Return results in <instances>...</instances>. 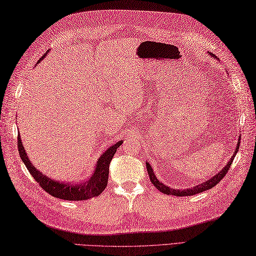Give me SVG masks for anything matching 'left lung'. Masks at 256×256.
Wrapping results in <instances>:
<instances>
[{
    "label": "left lung",
    "mask_w": 256,
    "mask_h": 256,
    "mask_svg": "<svg viewBox=\"0 0 256 256\" xmlns=\"http://www.w3.org/2000/svg\"><path fill=\"white\" fill-rule=\"evenodd\" d=\"M212 58H215V55H213L212 53H208ZM239 146H240V136H239V140H238V143H236V146L234 148V155L232 156V158H230L228 160V163L224 166L222 170H220V172H218L216 175L212 176L210 179L205 180V182H203L202 184H196V186H191V188H188V189H175V188H170V186H168L166 184H164L163 182H160V180L158 179V177L155 176L154 174V170L152 166L150 165L148 162H146V170H148V174L150 176V180H151V182L154 184V186H156L158 190L165 193V194H172V196H194V194H198V193H201L203 191H206L210 188H213V186H215L218 182H220V180L225 177L226 174L228 172L229 168H230V165H232V160L236 156V152H238L239 150Z\"/></svg>",
    "instance_id": "1"
}]
</instances>
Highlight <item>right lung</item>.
<instances>
[{"label": "right lung", "instance_id": "add662e5", "mask_svg": "<svg viewBox=\"0 0 256 256\" xmlns=\"http://www.w3.org/2000/svg\"><path fill=\"white\" fill-rule=\"evenodd\" d=\"M48 52H50V50ZM46 54L48 53L43 55L39 62L44 58ZM122 140L118 141L105 150L96 160V168L93 170L90 177L79 182H65L63 180L52 179L46 174L41 172L39 170H36L34 165H32L30 162L27 152L24 151L20 134H18V152H20L22 160L28 168L31 176L34 178L36 182L40 184L43 190L50 193L52 196L62 198V200L84 201L101 194L104 189L106 188L108 182L110 163L117 151V148H120L122 144Z\"/></svg>", "mask_w": 256, "mask_h": 256}]
</instances>
